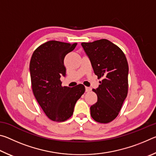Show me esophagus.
<instances>
[{"instance_id": "34e87169", "label": "esophagus", "mask_w": 156, "mask_h": 156, "mask_svg": "<svg viewBox=\"0 0 156 156\" xmlns=\"http://www.w3.org/2000/svg\"><path fill=\"white\" fill-rule=\"evenodd\" d=\"M91 90V89L90 87H85V91L86 92H89V91H90Z\"/></svg>"}]
</instances>
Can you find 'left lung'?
Segmentation results:
<instances>
[{
	"label": "left lung",
	"mask_w": 156,
	"mask_h": 156,
	"mask_svg": "<svg viewBox=\"0 0 156 156\" xmlns=\"http://www.w3.org/2000/svg\"><path fill=\"white\" fill-rule=\"evenodd\" d=\"M94 73L101 78L93 91L98 100L90 107L91 115L98 122L108 123L117 117L128 93V62L123 51L107 39L82 43Z\"/></svg>",
	"instance_id": "1"
}]
</instances>
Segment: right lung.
I'll return each instance as SVG.
<instances>
[{"label": "right lung", "instance_id": "add662e5", "mask_svg": "<svg viewBox=\"0 0 156 156\" xmlns=\"http://www.w3.org/2000/svg\"><path fill=\"white\" fill-rule=\"evenodd\" d=\"M77 43L51 41L34 51L30 71L34 96L50 120L63 122L72 115L75 105L85 91L83 84L74 87H62L61 76H65L64 58Z\"/></svg>", "mask_w": 156, "mask_h": 156}]
</instances>
